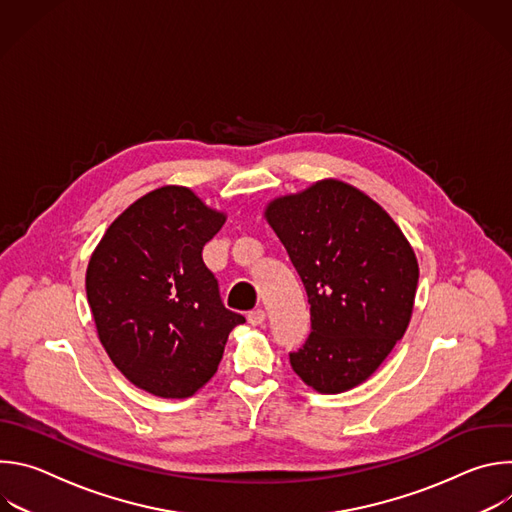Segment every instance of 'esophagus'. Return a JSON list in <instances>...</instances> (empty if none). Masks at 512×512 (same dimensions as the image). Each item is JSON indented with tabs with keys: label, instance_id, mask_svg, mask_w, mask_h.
<instances>
[{
	"label": "esophagus",
	"instance_id": "1",
	"mask_svg": "<svg viewBox=\"0 0 512 512\" xmlns=\"http://www.w3.org/2000/svg\"><path fill=\"white\" fill-rule=\"evenodd\" d=\"M247 320H249L251 326H261L265 322V312L263 310H253V312H249Z\"/></svg>",
	"mask_w": 512,
	"mask_h": 512
}]
</instances>
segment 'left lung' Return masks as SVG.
Returning a JSON list of instances; mask_svg holds the SVG:
<instances>
[{
	"label": "left lung",
	"mask_w": 512,
	"mask_h": 512,
	"mask_svg": "<svg viewBox=\"0 0 512 512\" xmlns=\"http://www.w3.org/2000/svg\"><path fill=\"white\" fill-rule=\"evenodd\" d=\"M263 216L308 291L312 334L289 354L291 369L324 395L364 383L411 322L419 265L407 237L369 194L336 178L273 198Z\"/></svg>",
	"instance_id": "8db88e82"
}]
</instances>
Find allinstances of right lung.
I'll use <instances>...</instances> for the list:
<instances>
[{
  "label": "right lung",
  "instance_id": "1",
  "mask_svg": "<svg viewBox=\"0 0 512 512\" xmlns=\"http://www.w3.org/2000/svg\"><path fill=\"white\" fill-rule=\"evenodd\" d=\"M227 221L186 186H162L129 204L87 265V300L111 362L137 389L192 397L216 373L231 330L202 247Z\"/></svg>",
  "mask_w": 512,
  "mask_h": 512
}]
</instances>
